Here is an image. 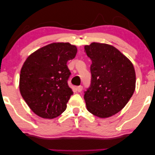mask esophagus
I'll return each instance as SVG.
<instances>
[{"instance_id":"esophagus-1","label":"esophagus","mask_w":155,"mask_h":155,"mask_svg":"<svg viewBox=\"0 0 155 155\" xmlns=\"http://www.w3.org/2000/svg\"><path fill=\"white\" fill-rule=\"evenodd\" d=\"M76 89H77V91H78V92L80 93L81 91H82V89H83L82 86H79V87H78L77 88H76Z\"/></svg>"}]
</instances>
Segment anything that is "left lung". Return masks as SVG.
<instances>
[{"mask_svg":"<svg viewBox=\"0 0 155 155\" xmlns=\"http://www.w3.org/2000/svg\"><path fill=\"white\" fill-rule=\"evenodd\" d=\"M84 49L92 61L91 85L84 96L87 108L98 117H110L120 112L133 95L134 66L112 45L92 42Z\"/></svg>","mask_w":155,"mask_h":155,"instance_id":"left-lung-1","label":"left lung"}]
</instances>
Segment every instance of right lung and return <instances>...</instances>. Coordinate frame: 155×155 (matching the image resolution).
<instances>
[{
	"label": "right lung",
	"mask_w": 155,
	"mask_h": 155,
	"mask_svg": "<svg viewBox=\"0 0 155 155\" xmlns=\"http://www.w3.org/2000/svg\"><path fill=\"white\" fill-rule=\"evenodd\" d=\"M78 49L68 42H54L40 48L28 57L20 70L19 88L25 102L35 115L54 119L67 108L73 95L67 80V62Z\"/></svg>",
	"instance_id": "add662e5"
}]
</instances>
